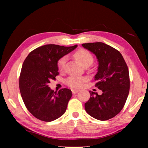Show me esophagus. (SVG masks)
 <instances>
[{
  "mask_svg": "<svg viewBox=\"0 0 148 148\" xmlns=\"http://www.w3.org/2000/svg\"><path fill=\"white\" fill-rule=\"evenodd\" d=\"M79 91V90H78V89H72V92L73 94H76Z\"/></svg>",
  "mask_w": 148,
  "mask_h": 148,
  "instance_id": "obj_1",
  "label": "esophagus"
}]
</instances>
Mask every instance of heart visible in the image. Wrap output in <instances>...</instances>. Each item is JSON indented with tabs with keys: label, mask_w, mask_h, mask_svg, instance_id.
Returning <instances> with one entry per match:
<instances>
[{
	"label": "heart",
	"mask_w": 148,
	"mask_h": 148,
	"mask_svg": "<svg viewBox=\"0 0 148 148\" xmlns=\"http://www.w3.org/2000/svg\"><path fill=\"white\" fill-rule=\"evenodd\" d=\"M74 56L76 59L80 63L84 66L86 65H91L92 62H93V57L92 55L85 49H80L75 53ZM67 61V57L64 56L60 59L58 62H57V66L58 68L61 71H62L64 69L65 64ZM84 82V78L80 77H75V76H70L66 79V84L69 86L74 88H78L82 86V84Z\"/></svg>",
	"instance_id": "b5f03b06"
}]
</instances>
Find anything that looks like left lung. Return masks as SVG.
I'll use <instances>...</instances> for the list:
<instances>
[{"mask_svg":"<svg viewBox=\"0 0 148 148\" xmlns=\"http://www.w3.org/2000/svg\"><path fill=\"white\" fill-rule=\"evenodd\" d=\"M96 56L98 72L95 76V87L102 95L89 91L90 99L85 103L87 113L94 118L106 121L118 114L128 97L130 89L129 69L122 55L102 42L82 44Z\"/></svg>","mask_w":148,"mask_h":148,"instance_id":"obj_1","label":"left lung"}]
</instances>
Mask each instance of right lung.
<instances>
[{"mask_svg": "<svg viewBox=\"0 0 148 148\" xmlns=\"http://www.w3.org/2000/svg\"><path fill=\"white\" fill-rule=\"evenodd\" d=\"M47 44L37 47L26 57L19 76V89L30 113L41 121L50 122L66 112L72 91L69 89L54 92L48 86L59 74V60L77 47Z\"/></svg>", "mask_w": 148, "mask_h": 148, "instance_id": "1", "label": "right lung"}]
</instances>
